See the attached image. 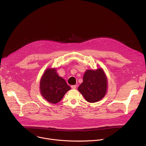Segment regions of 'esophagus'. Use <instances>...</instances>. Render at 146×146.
<instances>
[{
    "label": "esophagus",
    "instance_id": "1",
    "mask_svg": "<svg viewBox=\"0 0 146 146\" xmlns=\"http://www.w3.org/2000/svg\"><path fill=\"white\" fill-rule=\"evenodd\" d=\"M76 87H77V86H76V85H74V86H71V88H72L73 90L76 89Z\"/></svg>",
    "mask_w": 146,
    "mask_h": 146
}]
</instances>
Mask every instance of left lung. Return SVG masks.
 <instances>
[{
  "label": "left lung",
  "instance_id": "1",
  "mask_svg": "<svg viewBox=\"0 0 146 146\" xmlns=\"http://www.w3.org/2000/svg\"><path fill=\"white\" fill-rule=\"evenodd\" d=\"M107 88V77L102 68H98L86 70L78 90L87 102L95 103L105 96Z\"/></svg>",
  "mask_w": 146,
  "mask_h": 146
}]
</instances>
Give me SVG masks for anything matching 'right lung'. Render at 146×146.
Segmentation results:
<instances>
[{"label":"right lung","instance_id":"1","mask_svg":"<svg viewBox=\"0 0 146 146\" xmlns=\"http://www.w3.org/2000/svg\"><path fill=\"white\" fill-rule=\"evenodd\" d=\"M40 89L41 95L46 100L55 104L60 102L71 88L65 80L58 76L56 69L49 68L41 78Z\"/></svg>","mask_w":146,"mask_h":146}]
</instances>
